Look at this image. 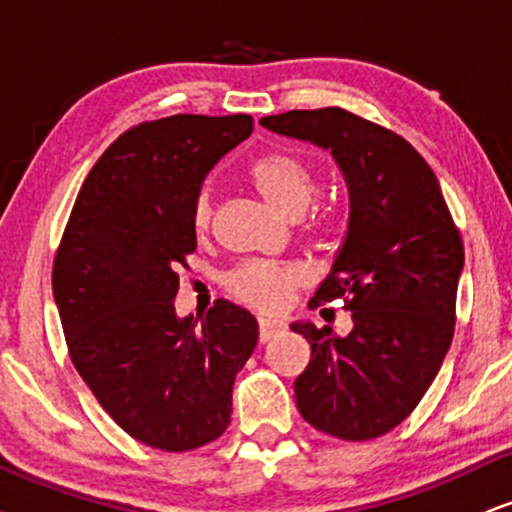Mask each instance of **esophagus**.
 <instances>
[{
  "mask_svg": "<svg viewBox=\"0 0 512 512\" xmlns=\"http://www.w3.org/2000/svg\"><path fill=\"white\" fill-rule=\"evenodd\" d=\"M276 333H281V323L260 319V342H262V345H264V342H269L271 338H274Z\"/></svg>",
  "mask_w": 512,
  "mask_h": 512,
  "instance_id": "1",
  "label": "esophagus"
}]
</instances>
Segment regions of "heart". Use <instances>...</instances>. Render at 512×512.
<instances>
[{"label": "heart", "mask_w": 512, "mask_h": 512, "mask_svg": "<svg viewBox=\"0 0 512 512\" xmlns=\"http://www.w3.org/2000/svg\"><path fill=\"white\" fill-rule=\"evenodd\" d=\"M250 179L257 191L269 200L278 212L288 217H297L307 208L314 196L316 177L312 165L302 160L300 155L288 151H269L262 153L255 163L250 165ZM212 212V193L200 189L193 198L191 222L198 234L210 229ZM338 217L331 208L316 210L307 222V231L312 236H328L335 231ZM302 283V274L295 267H283V264L271 262H248L229 271L224 278V286L236 300H241L252 309L276 314L286 309L290 295Z\"/></svg>", "instance_id": "heart-1"}]
</instances>
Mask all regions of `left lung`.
Segmentation results:
<instances>
[{
  "mask_svg": "<svg viewBox=\"0 0 512 512\" xmlns=\"http://www.w3.org/2000/svg\"><path fill=\"white\" fill-rule=\"evenodd\" d=\"M264 127L331 148L349 186V229L312 307L342 300L354 328L293 323L312 345L295 401L312 428L366 442L397 428L454 340L463 238L439 181L404 137L345 111L267 115Z\"/></svg>",
  "mask_w": 512,
  "mask_h": 512,
  "instance_id": "obj_1",
  "label": "left lung"
}]
</instances>
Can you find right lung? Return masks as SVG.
<instances>
[{"label": "right lung", "mask_w": 512, "mask_h": 512, "mask_svg": "<svg viewBox=\"0 0 512 512\" xmlns=\"http://www.w3.org/2000/svg\"><path fill=\"white\" fill-rule=\"evenodd\" d=\"M250 115H170L122 132L84 179L51 286L68 354L103 411L151 449L193 451L231 423L236 373L257 321L215 300L177 319L179 267L196 250L200 181L248 139Z\"/></svg>", "instance_id": "right-lung-1"}]
</instances>
